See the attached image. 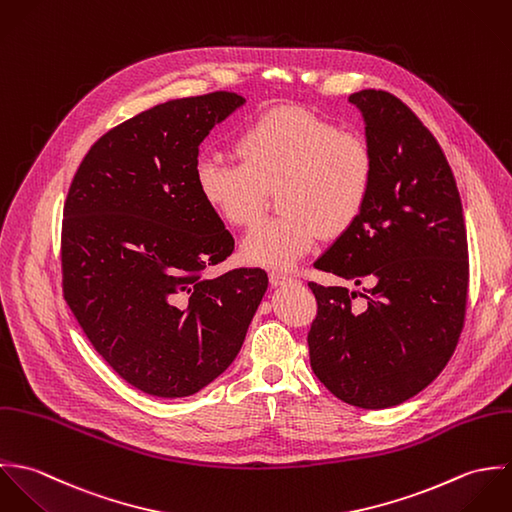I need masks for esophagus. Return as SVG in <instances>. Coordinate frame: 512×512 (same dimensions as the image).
<instances>
[{
    "label": "esophagus",
    "mask_w": 512,
    "mask_h": 512,
    "mask_svg": "<svg viewBox=\"0 0 512 512\" xmlns=\"http://www.w3.org/2000/svg\"><path fill=\"white\" fill-rule=\"evenodd\" d=\"M269 281H271V285H273V287H281V285L293 283V281H295V277H293V275H289V273H283V271L273 269V271H269Z\"/></svg>",
    "instance_id": "esophagus-1"
}]
</instances>
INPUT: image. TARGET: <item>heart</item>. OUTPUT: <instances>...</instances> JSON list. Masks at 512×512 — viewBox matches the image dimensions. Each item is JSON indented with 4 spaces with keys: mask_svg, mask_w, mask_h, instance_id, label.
Here are the masks:
<instances>
[{
    "mask_svg": "<svg viewBox=\"0 0 512 512\" xmlns=\"http://www.w3.org/2000/svg\"><path fill=\"white\" fill-rule=\"evenodd\" d=\"M239 162L205 156L196 164L204 204L231 227H251L279 188L283 209L257 225L243 243L251 263L291 267L320 235L340 237L362 217L376 178L366 136L305 106H275L237 136Z\"/></svg>",
    "mask_w": 512,
    "mask_h": 512,
    "instance_id": "1",
    "label": "heart"
}]
</instances>
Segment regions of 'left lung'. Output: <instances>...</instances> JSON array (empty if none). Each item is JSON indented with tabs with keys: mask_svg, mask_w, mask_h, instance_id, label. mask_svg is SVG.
<instances>
[{
	"mask_svg": "<svg viewBox=\"0 0 512 512\" xmlns=\"http://www.w3.org/2000/svg\"><path fill=\"white\" fill-rule=\"evenodd\" d=\"M376 154L370 202L358 223L314 263L364 287L308 283L314 376L362 409L400 406L445 368L459 342L469 291V247L451 166L408 104L386 91L348 97Z\"/></svg>",
	"mask_w": 512,
	"mask_h": 512,
	"instance_id": "1",
	"label": "left lung"
}]
</instances>
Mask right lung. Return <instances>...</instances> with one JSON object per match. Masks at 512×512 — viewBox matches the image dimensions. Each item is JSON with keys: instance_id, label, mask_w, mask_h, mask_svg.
Here are the masks:
<instances>
[{"instance_id": "1", "label": "right lung", "mask_w": 512, "mask_h": 512, "mask_svg": "<svg viewBox=\"0 0 512 512\" xmlns=\"http://www.w3.org/2000/svg\"><path fill=\"white\" fill-rule=\"evenodd\" d=\"M243 99L215 91L144 110L87 152L63 207V297L130 386L184 398L237 356L267 291L263 269H207L235 249L196 186L200 144Z\"/></svg>"}]
</instances>
